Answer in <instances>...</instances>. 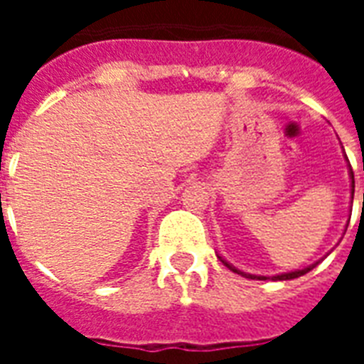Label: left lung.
Masks as SVG:
<instances>
[{"label":"left lung","instance_id":"1","mask_svg":"<svg viewBox=\"0 0 364 364\" xmlns=\"http://www.w3.org/2000/svg\"><path fill=\"white\" fill-rule=\"evenodd\" d=\"M346 160H348V156H346ZM350 179H351V198H353V193H355V181H353V171H351V166H350ZM328 255V253H327ZM219 257V255H217ZM221 259V262L225 266H227L228 270L236 272V274H240V276L243 277H249V279H274V282H287V279H294V277H300L304 276V274H308V272L311 270V268H316L317 262H314V264L306 266V268H302V270H291V272H283V274H276V276H259V274H247V272H242L238 270L236 266L230 264L228 260H225L223 257H219Z\"/></svg>","mask_w":364,"mask_h":364}]
</instances>
